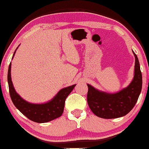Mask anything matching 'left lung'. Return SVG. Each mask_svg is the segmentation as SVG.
I'll return each instance as SVG.
<instances>
[{"label":"left lung","mask_w":149,"mask_h":149,"mask_svg":"<svg viewBox=\"0 0 149 149\" xmlns=\"http://www.w3.org/2000/svg\"><path fill=\"white\" fill-rule=\"evenodd\" d=\"M135 56L134 76L127 87L115 93H109L95 89L87 84V103L97 116L104 119L120 118L127 114L137 102L142 89V74L137 55Z\"/></svg>","instance_id":"8db88e82"}]
</instances>
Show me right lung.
<instances>
[{
    "instance_id": "right-lung-1",
    "label": "right lung",
    "mask_w": 149,
    "mask_h": 149,
    "mask_svg": "<svg viewBox=\"0 0 149 149\" xmlns=\"http://www.w3.org/2000/svg\"><path fill=\"white\" fill-rule=\"evenodd\" d=\"M18 47L14 51L12 59L14 58ZM11 64L10 62L8 72L9 92L12 102L19 112L30 120L37 123L49 122L61 116L64 112L65 99L72 91L76 84L60 89L51 100L47 102L41 104L29 102L20 97L14 89L11 78Z\"/></svg>"
}]
</instances>
